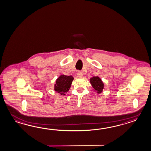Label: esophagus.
I'll return each mask as SVG.
<instances>
[{
	"label": "esophagus",
	"mask_w": 151,
	"mask_h": 151,
	"mask_svg": "<svg viewBox=\"0 0 151 151\" xmlns=\"http://www.w3.org/2000/svg\"><path fill=\"white\" fill-rule=\"evenodd\" d=\"M77 76H78V77H82L83 76V74H82V73L81 71H78Z\"/></svg>",
	"instance_id": "34e87169"
}]
</instances>
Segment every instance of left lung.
Returning a JSON list of instances; mask_svg holds the SVG:
<instances>
[{
  "instance_id": "obj_1",
  "label": "left lung",
  "mask_w": 151,
  "mask_h": 151,
  "mask_svg": "<svg viewBox=\"0 0 151 151\" xmlns=\"http://www.w3.org/2000/svg\"><path fill=\"white\" fill-rule=\"evenodd\" d=\"M90 82L94 91H96L98 94H100L102 92L104 89V83L100 77L98 76L91 77L90 79Z\"/></svg>"
}]
</instances>
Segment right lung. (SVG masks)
Returning <instances> with one entry per match:
<instances>
[{"label":"right lung","instance_id":"add662e5","mask_svg":"<svg viewBox=\"0 0 151 151\" xmlns=\"http://www.w3.org/2000/svg\"><path fill=\"white\" fill-rule=\"evenodd\" d=\"M74 80L73 76H67L62 75L56 81L54 90L60 95H65L70 88L72 82Z\"/></svg>","mask_w":151,"mask_h":151}]
</instances>
